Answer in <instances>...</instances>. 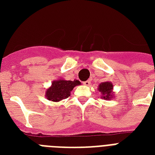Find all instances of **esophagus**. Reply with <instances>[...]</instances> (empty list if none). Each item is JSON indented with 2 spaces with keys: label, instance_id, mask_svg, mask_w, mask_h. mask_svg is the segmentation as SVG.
Instances as JSON below:
<instances>
[{
  "label": "esophagus",
  "instance_id": "1",
  "mask_svg": "<svg viewBox=\"0 0 155 155\" xmlns=\"http://www.w3.org/2000/svg\"><path fill=\"white\" fill-rule=\"evenodd\" d=\"M84 84L85 86H89V85L91 84V82H90V80H87V81L84 82Z\"/></svg>",
  "mask_w": 155,
  "mask_h": 155
}]
</instances>
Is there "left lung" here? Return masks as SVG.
Here are the masks:
<instances>
[{"label":"left lung","instance_id":"1","mask_svg":"<svg viewBox=\"0 0 155 155\" xmlns=\"http://www.w3.org/2000/svg\"><path fill=\"white\" fill-rule=\"evenodd\" d=\"M98 90L101 92V94L102 95V99L107 100V101L109 100L110 101V100H112L114 97V92H113V83L108 82V81L101 83L98 86Z\"/></svg>","mask_w":155,"mask_h":155}]
</instances>
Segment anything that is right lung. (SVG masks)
<instances>
[{"label":"right lung","instance_id":"right-lung-1","mask_svg":"<svg viewBox=\"0 0 155 155\" xmlns=\"http://www.w3.org/2000/svg\"><path fill=\"white\" fill-rule=\"evenodd\" d=\"M80 84L79 80H66L64 79H58L54 80L51 86L46 91L45 97L48 101L58 102L62 100L67 99L70 97L71 92L75 86Z\"/></svg>","mask_w":155,"mask_h":155}]
</instances>
